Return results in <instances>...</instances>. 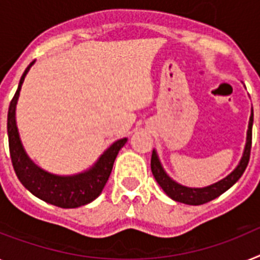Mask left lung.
I'll use <instances>...</instances> for the list:
<instances>
[{
	"instance_id": "1",
	"label": "left lung",
	"mask_w": 260,
	"mask_h": 260,
	"mask_svg": "<svg viewBox=\"0 0 260 260\" xmlns=\"http://www.w3.org/2000/svg\"><path fill=\"white\" fill-rule=\"evenodd\" d=\"M252 123H254V111L251 108V115H250V120H248L246 145L245 150H243V154H242V158L239 161V164L235 167L234 171L231 172L230 174H228L224 178L219 180L218 182H214V184L209 185V186L204 187H189L185 186V185L178 184L173 178L168 176V173L165 172L162 165H161L158 154L153 149V152H152V160H150V169H152V173H153L154 178H156L157 184L162 187V190L167 193V196H169L173 201L181 202V204L202 205L209 202V201L214 200V198L219 197L221 194L229 190L242 177V174H243V172L247 168L248 160H250V152H251Z\"/></svg>"
}]
</instances>
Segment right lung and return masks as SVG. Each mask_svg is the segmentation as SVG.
Wrapping results in <instances>:
<instances>
[{"instance_id":"obj_1","label":"right lung","mask_w":260,"mask_h":260,"mask_svg":"<svg viewBox=\"0 0 260 260\" xmlns=\"http://www.w3.org/2000/svg\"><path fill=\"white\" fill-rule=\"evenodd\" d=\"M34 63L36 60L30 63L21 76L17 92L9 106L8 136L13 168L21 184L39 200L58 206V208H79L83 205L92 202L102 194L107 181L110 178L117 153L125 145L128 139L124 137L111 144L110 147L100 154L92 167L80 173L60 176V174L50 173L38 167L26 153L21 137H19L17 121H15V110H17L21 87Z\"/></svg>"}]
</instances>
